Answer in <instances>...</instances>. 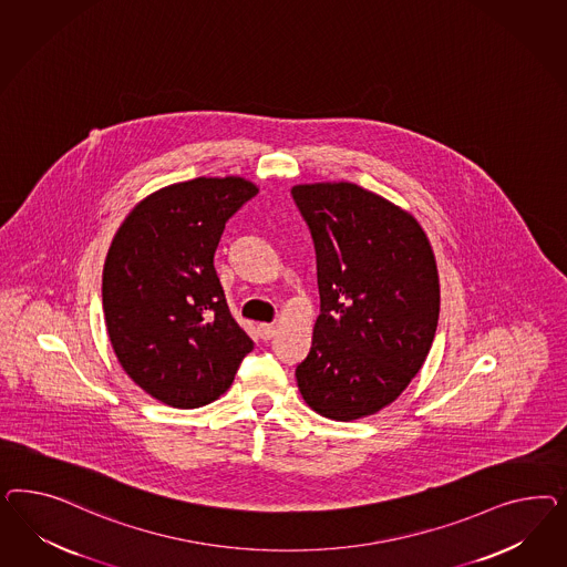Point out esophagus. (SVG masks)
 I'll use <instances>...</instances> for the list:
<instances>
[{"instance_id":"34e87169","label":"esophagus","mask_w":567,"mask_h":567,"mask_svg":"<svg viewBox=\"0 0 567 567\" xmlns=\"http://www.w3.org/2000/svg\"><path fill=\"white\" fill-rule=\"evenodd\" d=\"M258 334H259V339H264V341H270V339H275V334H276L275 324H259Z\"/></svg>"}]
</instances>
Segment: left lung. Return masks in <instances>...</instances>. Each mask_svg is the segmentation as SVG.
Returning <instances> with one entry per match:
<instances>
[{"label": "left lung", "instance_id": "8db88e82", "mask_svg": "<svg viewBox=\"0 0 567 567\" xmlns=\"http://www.w3.org/2000/svg\"><path fill=\"white\" fill-rule=\"evenodd\" d=\"M309 224L320 316L295 370L309 408L353 422L401 395L429 358L441 285L422 224L353 183L295 185Z\"/></svg>", "mask_w": 567, "mask_h": 567}]
</instances>
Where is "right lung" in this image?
I'll return each mask as SVG.
<instances>
[{
  "mask_svg": "<svg viewBox=\"0 0 567 567\" xmlns=\"http://www.w3.org/2000/svg\"><path fill=\"white\" fill-rule=\"evenodd\" d=\"M258 185L199 176L150 193L122 220L103 264L105 328L147 395L195 410L233 384L254 341L230 316L214 254Z\"/></svg>",
  "mask_w": 567,
  "mask_h": 567,
  "instance_id": "add662e5",
  "label": "right lung"
}]
</instances>
